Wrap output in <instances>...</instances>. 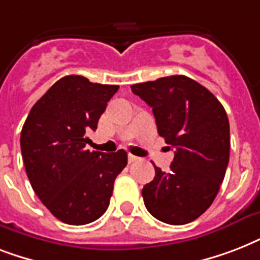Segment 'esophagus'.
<instances>
[{
  "mask_svg": "<svg viewBox=\"0 0 260 260\" xmlns=\"http://www.w3.org/2000/svg\"><path fill=\"white\" fill-rule=\"evenodd\" d=\"M139 158H136V156H134V155H128V162L129 163H134V162H136V160H138Z\"/></svg>",
  "mask_w": 260,
  "mask_h": 260,
  "instance_id": "1",
  "label": "esophagus"
}]
</instances>
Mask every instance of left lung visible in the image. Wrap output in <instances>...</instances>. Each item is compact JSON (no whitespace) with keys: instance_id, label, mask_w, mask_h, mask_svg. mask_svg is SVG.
I'll return each instance as SVG.
<instances>
[{"instance_id":"obj_1","label":"left lung","mask_w":260,"mask_h":260,"mask_svg":"<svg viewBox=\"0 0 260 260\" xmlns=\"http://www.w3.org/2000/svg\"><path fill=\"white\" fill-rule=\"evenodd\" d=\"M152 108L158 134L174 148L169 173L155 166L142 190L147 210L171 225L194 221L216 198L230 162V121L209 90L185 75L131 86Z\"/></svg>"}]
</instances>
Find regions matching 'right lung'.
Instances as JSON below:
<instances>
[{"label":"right lung","instance_id":"1","mask_svg":"<svg viewBox=\"0 0 260 260\" xmlns=\"http://www.w3.org/2000/svg\"><path fill=\"white\" fill-rule=\"evenodd\" d=\"M117 85L67 75L55 82L30 109L21 131L22 160L32 189L62 222L83 225L105 213L114 179L126 166L124 150H86V135Z\"/></svg>","mask_w":260,"mask_h":260}]
</instances>
